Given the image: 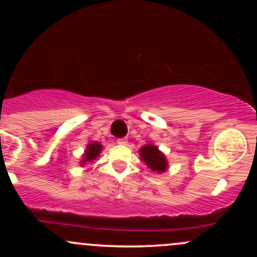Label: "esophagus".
Segmentation results:
<instances>
[{"label": "esophagus", "instance_id": "34e87169", "mask_svg": "<svg viewBox=\"0 0 257 257\" xmlns=\"http://www.w3.org/2000/svg\"><path fill=\"white\" fill-rule=\"evenodd\" d=\"M117 144H118V145H126V144H128V140H126V139H118V140H117Z\"/></svg>", "mask_w": 257, "mask_h": 257}]
</instances>
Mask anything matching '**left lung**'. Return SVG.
<instances>
[{
  "instance_id": "8db88e82",
  "label": "left lung",
  "mask_w": 257,
  "mask_h": 257,
  "mask_svg": "<svg viewBox=\"0 0 257 257\" xmlns=\"http://www.w3.org/2000/svg\"><path fill=\"white\" fill-rule=\"evenodd\" d=\"M140 158L146 163V166L153 172L163 173L168 168V161L166 156L158 150L157 146L147 144L140 149Z\"/></svg>"
}]
</instances>
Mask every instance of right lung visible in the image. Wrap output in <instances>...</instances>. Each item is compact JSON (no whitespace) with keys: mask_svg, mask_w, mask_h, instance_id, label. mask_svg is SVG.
I'll use <instances>...</instances> for the list:
<instances>
[{"mask_svg":"<svg viewBox=\"0 0 257 257\" xmlns=\"http://www.w3.org/2000/svg\"><path fill=\"white\" fill-rule=\"evenodd\" d=\"M102 145L101 144L96 143V141H90L87 145V150L84 151L83 159L81 161V166H84L85 163H90L94 159L99 157V155L101 153Z\"/></svg>","mask_w":257,"mask_h":257,"instance_id":"1","label":"right lung"}]
</instances>
